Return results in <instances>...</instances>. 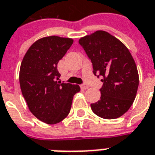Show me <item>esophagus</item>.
<instances>
[{
    "label": "esophagus",
    "instance_id": "obj_1",
    "mask_svg": "<svg viewBox=\"0 0 155 155\" xmlns=\"http://www.w3.org/2000/svg\"><path fill=\"white\" fill-rule=\"evenodd\" d=\"M81 88L82 89V90H86V89H88V88H89V85H88V84H81Z\"/></svg>",
    "mask_w": 155,
    "mask_h": 155
}]
</instances>
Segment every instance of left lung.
I'll return each mask as SVG.
<instances>
[{"label":"left lung","mask_w":155,"mask_h":155,"mask_svg":"<svg viewBox=\"0 0 155 155\" xmlns=\"http://www.w3.org/2000/svg\"><path fill=\"white\" fill-rule=\"evenodd\" d=\"M91 59L94 74L101 76V100L91 104L98 116L113 120L131 107L139 86V73L132 54L121 41L104 31L79 40Z\"/></svg>","instance_id":"obj_1"}]
</instances>
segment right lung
<instances>
[{
	"label": "right lung",
	"instance_id": "add662e5",
	"mask_svg": "<svg viewBox=\"0 0 155 155\" xmlns=\"http://www.w3.org/2000/svg\"><path fill=\"white\" fill-rule=\"evenodd\" d=\"M73 39L56 35L37 40L22 60L19 81L30 111L49 124L61 122L71 111L77 84L61 83L57 64L73 44Z\"/></svg>",
	"mask_w": 155,
	"mask_h": 155
}]
</instances>
